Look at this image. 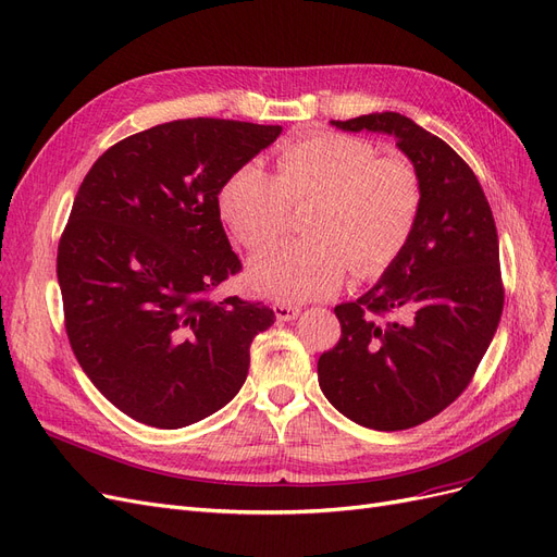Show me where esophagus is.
Listing matches in <instances>:
<instances>
[{
	"label": "esophagus",
	"mask_w": 557,
	"mask_h": 557,
	"mask_svg": "<svg viewBox=\"0 0 557 557\" xmlns=\"http://www.w3.org/2000/svg\"><path fill=\"white\" fill-rule=\"evenodd\" d=\"M273 312H275L277 321H292L300 314V308H296V305H289V302H275Z\"/></svg>",
	"instance_id": "esophagus-1"
}]
</instances>
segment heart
<instances>
[{"instance_id": "b5f03b06", "label": "heart", "mask_w": 557, "mask_h": 557, "mask_svg": "<svg viewBox=\"0 0 557 557\" xmlns=\"http://www.w3.org/2000/svg\"><path fill=\"white\" fill-rule=\"evenodd\" d=\"M421 181L398 157H380L370 140L317 134L277 154V175L247 161L224 183L220 214L243 247L273 243L292 203L314 201L310 238L263 249L247 268L252 289L286 302L333 294L349 268L376 277L398 259L421 212Z\"/></svg>"}]
</instances>
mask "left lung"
Wrapping results in <instances>:
<instances>
[{
	"mask_svg": "<svg viewBox=\"0 0 557 557\" xmlns=\"http://www.w3.org/2000/svg\"><path fill=\"white\" fill-rule=\"evenodd\" d=\"M331 124L396 138L423 196L398 259L370 292L335 308L343 335L319 356V386L358 425L407 430L468 388L497 331V228L472 169L414 120L386 111Z\"/></svg>",
	"mask_w": 557,
	"mask_h": 557,
	"instance_id": "left-lung-1",
	"label": "left lung"
}]
</instances>
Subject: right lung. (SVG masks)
<instances>
[{"label": "right lung", "instance_id": "1", "mask_svg": "<svg viewBox=\"0 0 557 557\" xmlns=\"http://www.w3.org/2000/svg\"><path fill=\"white\" fill-rule=\"evenodd\" d=\"M280 134L173 120L115 143L85 175L58 247L64 326L89 382L134 421L185 428L245 384L249 345L275 312L210 298L243 268L220 191Z\"/></svg>", "mask_w": 557, "mask_h": 557}]
</instances>
